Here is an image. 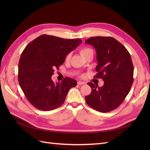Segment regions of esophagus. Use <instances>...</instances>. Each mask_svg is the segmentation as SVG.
I'll return each instance as SVG.
<instances>
[{
	"mask_svg": "<svg viewBox=\"0 0 150 150\" xmlns=\"http://www.w3.org/2000/svg\"><path fill=\"white\" fill-rule=\"evenodd\" d=\"M78 84H79V85H83V84H85V82H83V81H78Z\"/></svg>",
	"mask_w": 150,
	"mask_h": 150,
	"instance_id": "obj_1",
	"label": "esophagus"
}]
</instances>
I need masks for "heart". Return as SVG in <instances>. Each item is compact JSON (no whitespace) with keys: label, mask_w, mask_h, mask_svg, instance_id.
Listing matches in <instances>:
<instances>
[{"label":"heart","mask_w":150,"mask_h":150,"mask_svg":"<svg viewBox=\"0 0 150 150\" xmlns=\"http://www.w3.org/2000/svg\"><path fill=\"white\" fill-rule=\"evenodd\" d=\"M91 52H93V51L91 49H90L89 47H83L82 49H81V50H80V53L84 57H85ZM71 57V52L68 53L66 57V60L69 61Z\"/></svg>","instance_id":"heart-1"}]
</instances>
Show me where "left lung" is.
<instances>
[{
    "instance_id": "8db88e82",
    "label": "left lung",
    "mask_w": 150,
    "mask_h": 150,
    "mask_svg": "<svg viewBox=\"0 0 150 150\" xmlns=\"http://www.w3.org/2000/svg\"><path fill=\"white\" fill-rule=\"evenodd\" d=\"M85 43L96 52L98 72L95 78L104 81L102 87L88 83L91 93L85 97L95 110L107 112L117 108L128 94L133 83L134 67L128 50L111 37H92Z\"/></svg>"
}]
</instances>
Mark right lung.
<instances>
[{"label": "right lung", "mask_w": 150, "mask_h": 150, "mask_svg": "<svg viewBox=\"0 0 150 150\" xmlns=\"http://www.w3.org/2000/svg\"><path fill=\"white\" fill-rule=\"evenodd\" d=\"M82 43L43 34L30 42L22 52L18 66V80L26 98L35 108L51 111L61 106L76 81L66 77L54 83V69L64 62L68 53Z\"/></svg>", "instance_id": "1"}]
</instances>
